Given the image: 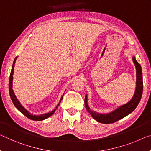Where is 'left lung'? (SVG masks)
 <instances>
[{
  "label": "left lung",
  "instance_id": "obj_1",
  "mask_svg": "<svg viewBox=\"0 0 151 151\" xmlns=\"http://www.w3.org/2000/svg\"><path fill=\"white\" fill-rule=\"evenodd\" d=\"M133 62L136 68V87L133 97L127 103L119 106L111 112L108 114H100L90 110L87 104V96H85V105L87 111L89 112L92 117L96 121L101 123H112L117 121L125 117L128 114L133 112L138 105L142 95L143 91V81H142V71L140 64L136 61L134 56L132 58Z\"/></svg>",
  "mask_w": 151,
  "mask_h": 151
}]
</instances>
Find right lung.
Wrapping results in <instances>:
<instances>
[{
	"instance_id": "obj_1",
	"label": "right lung",
	"mask_w": 151,
	"mask_h": 151,
	"mask_svg": "<svg viewBox=\"0 0 151 151\" xmlns=\"http://www.w3.org/2000/svg\"><path fill=\"white\" fill-rule=\"evenodd\" d=\"M17 58L16 57L15 58L14 61H13V66H12V68H11V74H10V77H9V94H10V97L11 100H12V102L13 103V104L15 107H16V109L19 111V112H21L22 114H24L27 118L31 119V120H34V121H42V120H44V119H45L49 117V116H51L52 114L55 112V110L57 109V108L58 106L60 105V102H61V100H62L63 98V96H64V94H63V96H62L61 99H60V101L59 102V104L57 105V106L55 109L53 110V111L51 112H49L48 113H45V114H41V115H33V114H30V112H29L27 110H26L24 109V106H22V104H20V102H19V100H17V98H16V96H15L14 92H13V90L12 89V82H13V71H14V66H15V61H16L17 60Z\"/></svg>"
}]
</instances>
